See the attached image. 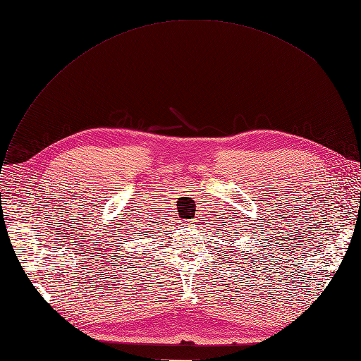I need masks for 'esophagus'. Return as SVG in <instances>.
<instances>
[{
  "mask_svg": "<svg viewBox=\"0 0 361 361\" xmlns=\"http://www.w3.org/2000/svg\"><path fill=\"white\" fill-rule=\"evenodd\" d=\"M183 226H186V227H192V226H194V221H186V222H183Z\"/></svg>",
  "mask_w": 361,
  "mask_h": 361,
  "instance_id": "1",
  "label": "esophagus"
}]
</instances>
